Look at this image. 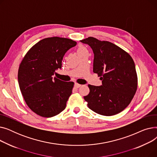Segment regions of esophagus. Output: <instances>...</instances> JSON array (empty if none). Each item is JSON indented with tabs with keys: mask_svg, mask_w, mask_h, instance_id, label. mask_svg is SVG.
Instances as JSON below:
<instances>
[{
	"mask_svg": "<svg viewBox=\"0 0 157 157\" xmlns=\"http://www.w3.org/2000/svg\"><path fill=\"white\" fill-rule=\"evenodd\" d=\"M81 86V85H80V84H78V83H75V85H74V86H75L76 88H79L80 86Z\"/></svg>",
	"mask_w": 157,
	"mask_h": 157,
	"instance_id": "obj_1",
	"label": "esophagus"
}]
</instances>
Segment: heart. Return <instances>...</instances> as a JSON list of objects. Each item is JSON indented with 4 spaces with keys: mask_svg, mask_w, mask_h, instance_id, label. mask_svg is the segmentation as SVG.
<instances>
[{
    "mask_svg": "<svg viewBox=\"0 0 157 157\" xmlns=\"http://www.w3.org/2000/svg\"><path fill=\"white\" fill-rule=\"evenodd\" d=\"M85 49L83 48V47H79V48H78V53L79 52H83V51H85Z\"/></svg>",
    "mask_w": 157,
    "mask_h": 157,
    "instance_id": "1",
    "label": "heart"
}]
</instances>
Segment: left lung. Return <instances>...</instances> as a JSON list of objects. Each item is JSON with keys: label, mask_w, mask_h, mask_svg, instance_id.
I'll list each match as a JSON object with an SVG mask.
<instances>
[{"label": "left lung", "mask_w": 157, "mask_h": 157, "mask_svg": "<svg viewBox=\"0 0 157 157\" xmlns=\"http://www.w3.org/2000/svg\"><path fill=\"white\" fill-rule=\"evenodd\" d=\"M80 41L93 49V71L102 83L100 86L88 85L90 93L84 97L88 107L104 116L121 112L132 100L137 88V75L132 58L109 41L93 37Z\"/></svg>", "instance_id": "1"}]
</instances>
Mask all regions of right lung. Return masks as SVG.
<instances>
[{
    "label": "right lung",
    "instance_id": "right-lung-1",
    "mask_svg": "<svg viewBox=\"0 0 157 157\" xmlns=\"http://www.w3.org/2000/svg\"><path fill=\"white\" fill-rule=\"evenodd\" d=\"M76 44L67 38H45L33 46L22 59L18 72L20 91L29 108L40 117H53L65 109L74 83L52 76L62 68L65 53Z\"/></svg>",
    "mask_w": 157,
    "mask_h": 157
}]
</instances>
